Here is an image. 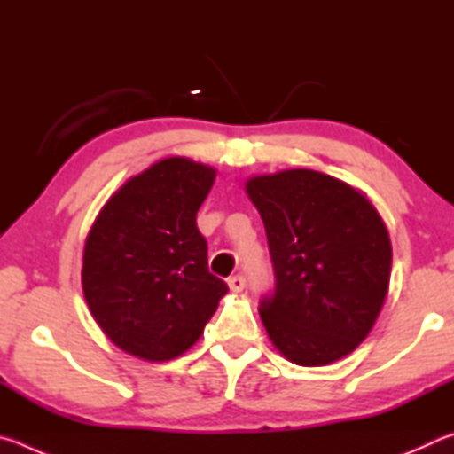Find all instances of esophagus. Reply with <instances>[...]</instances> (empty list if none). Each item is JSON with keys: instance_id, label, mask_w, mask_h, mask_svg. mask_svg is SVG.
I'll list each match as a JSON object with an SVG mask.
<instances>
[{"instance_id": "obj_1", "label": "esophagus", "mask_w": 454, "mask_h": 454, "mask_svg": "<svg viewBox=\"0 0 454 454\" xmlns=\"http://www.w3.org/2000/svg\"><path fill=\"white\" fill-rule=\"evenodd\" d=\"M228 286L232 292H242L246 286V278L242 274H236V276H230L228 278Z\"/></svg>"}]
</instances>
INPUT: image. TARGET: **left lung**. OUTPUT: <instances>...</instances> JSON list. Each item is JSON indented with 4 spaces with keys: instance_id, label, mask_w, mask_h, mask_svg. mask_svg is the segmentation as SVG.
<instances>
[{
    "instance_id": "1",
    "label": "left lung",
    "mask_w": 454,
    "mask_h": 454,
    "mask_svg": "<svg viewBox=\"0 0 454 454\" xmlns=\"http://www.w3.org/2000/svg\"><path fill=\"white\" fill-rule=\"evenodd\" d=\"M246 192L274 268V292L258 309L272 344L301 366L350 355L388 292L393 248L379 212L347 182L314 170L256 176Z\"/></svg>"
}]
</instances>
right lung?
<instances>
[{
    "instance_id": "right-lung-1",
    "label": "right lung",
    "mask_w": 454,
    "mask_h": 454,
    "mask_svg": "<svg viewBox=\"0 0 454 454\" xmlns=\"http://www.w3.org/2000/svg\"><path fill=\"white\" fill-rule=\"evenodd\" d=\"M216 178L210 166L166 158L107 200L83 248L82 286L106 336L137 358L186 352L226 294L208 270L196 214Z\"/></svg>"
}]
</instances>
